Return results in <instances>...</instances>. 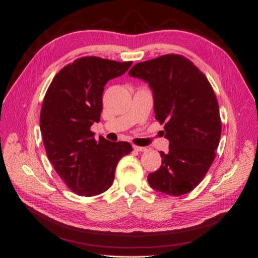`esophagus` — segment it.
<instances>
[{
  "mask_svg": "<svg viewBox=\"0 0 258 258\" xmlns=\"http://www.w3.org/2000/svg\"><path fill=\"white\" fill-rule=\"evenodd\" d=\"M134 150L137 151V152H146L147 148L146 147H142V146H137V145H134Z\"/></svg>",
  "mask_w": 258,
  "mask_h": 258,
  "instance_id": "34e87169",
  "label": "esophagus"
}]
</instances>
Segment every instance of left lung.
Listing matches in <instances>:
<instances>
[{
	"label": "left lung",
	"instance_id": "1",
	"mask_svg": "<svg viewBox=\"0 0 258 258\" xmlns=\"http://www.w3.org/2000/svg\"><path fill=\"white\" fill-rule=\"evenodd\" d=\"M148 83L155 118L165 123L169 153L160 152V168L147 176L152 188L170 196L191 191L215 158L222 122L212 86L190 60L163 54L140 62L129 73Z\"/></svg>",
	"mask_w": 258,
	"mask_h": 258
}]
</instances>
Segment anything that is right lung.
Wrapping results in <instances>:
<instances>
[{"mask_svg": "<svg viewBox=\"0 0 258 258\" xmlns=\"http://www.w3.org/2000/svg\"><path fill=\"white\" fill-rule=\"evenodd\" d=\"M132 61L83 57L53 77L43 101L40 127L46 154L73 192L96 196L113 184L119 159L130 154L128 142L96 141L90 127L100 121L106 83L128 71Z\"/></svg>", "mask_w": 258, "mask_h": 258, "instance_id": "obj_1", "label": "right lung"}]
</instances>
